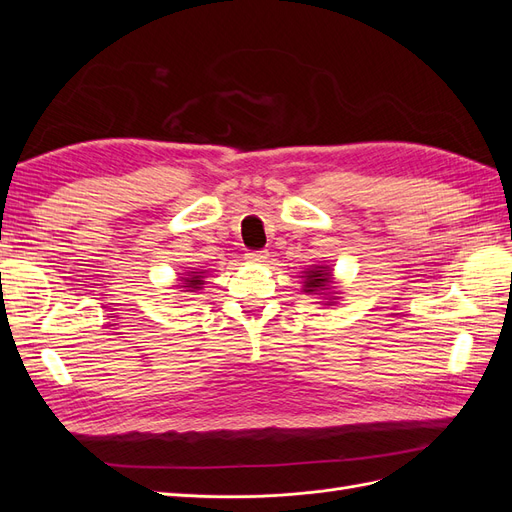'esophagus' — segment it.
<instances>
[{"mask_svg":"<svg viewBox=\"0 0 512 512\" xmlns=\"http://www.w3.org/2000/svg\"><path fill=\"white\" fill-rule=\"evenodd\" d=\"M267 256H269L267 252H247V254H245V260H247V262H265Z\"/></svg>","mask_w":512,"mask_h":512,"instance_id":"esophagus-1","label":"esophagus"}]
</instances>
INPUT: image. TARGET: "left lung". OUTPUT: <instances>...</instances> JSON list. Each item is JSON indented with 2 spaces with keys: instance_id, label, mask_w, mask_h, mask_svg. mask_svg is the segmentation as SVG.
Listing matches in <instances>:
<instances>
[{
  "instance_id": "obj_1",
  "label": "left lung",
  "mask_w": 512,
  "mask_h": 512,
  "mask_svg": "<svg viewBox=\"0 0 512 512\" xmlns=\"http://www.w3.org/2000/svg\"><path fill=\"white\" fill-rule=\"evenodd\" d=\"M303 292L305 294H318L322 297V305H335L339 297H335L337 286L333 269L329 265H312L307 271H303Z\"/></svg>"
}]
</instances>
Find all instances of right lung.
I'll list each match as a JSON object with an SVG mask.
<instances>
[{
  "label": "right lung",
  "mask_w": 512,
  "mask_h": 512,
  "mask_svg": "<svg viewBox=\"0 0 512 512\" xmlns=\"http://www.w3.org/2000/svg\"><path fill=\"white\" fill-rule=\"evenodd\" d=\"M205 277H207V271H203V269L179 273L177 288H181L179 292H196L205 286Z\"/></svg>",
  "instance_id": "1"
}]
</instances>
